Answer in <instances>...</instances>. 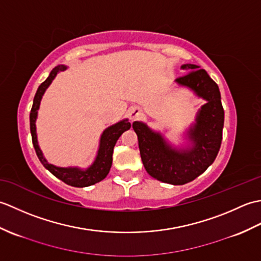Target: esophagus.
<instances>
[{
	"label": "esophagus",
	"instance_id": "34e87169",
	"mask_svg": "<svg viewBox=\"0 0 261 261\" xmlns=\"http://www.w3.org/2000/svg\"><path fill=\"white\" fill-rule=\"evenodd\" d=\"M140 114H141V110L139 108H132L129 110V116L132 121L136 120L137 118H139Z\"/></svg>",
	"mask_w": 261,
	"mask_h": 261
}]
</instances>
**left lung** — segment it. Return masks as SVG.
Returning a JSON list of instances; mask_svg holds the SVG:
<instances>
[{
    "label": "left lung",
    "mask_w": 261,
    "mask_h": 261,
    "mask_svg": "<svg viewBox=\"0 0 261 261\" xmlns=\"http://www.w3.org/2000/svg\"><path fill=\"white\" fill-rule=\"evenodd\" d=\"M187 73L178 77L179 85L192 88L199 97L206 99L196 116V123L188 131L193 147L176 150L160 134L151 131L142 122H134L140 156L147 173L153 178L173 185H184L203 174L212 165L222 142L224 110L219 86L204 69L186 64Z\"/></svg>",
    "instance_id": "1"
}]
</instances>
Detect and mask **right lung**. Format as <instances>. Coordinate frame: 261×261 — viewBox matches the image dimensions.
I'll use <instances>...</instances> for the list:
<instances>
[{
	"mask_svg": "<svg viewBox=\"0 0 261 261\" xmlns=\"http://www.w3.org/2000/svg\"><path fill=\"white\" fill-rule=\"evenodd\" d=\"M65 69L66 66L64 65L55 67L51 70L50 75L48 76V79L43 83H41V85L38 87L35 98H33V104L30 112V131L32 137V143L33 147H35V150L39 160H40L41 164L45 166V168L50 171L54 176H56L57 178L63 180L65 184L67 185L74 187H86L96 184V182L103 180L105 177H107L111 166H112V154L115 143L124 131L130 129L131 123L127 120H123L119 122V123L108 127V129L103 132V135L101 137V142H99L97 157L94 164L86 170H81L79 168L71 167L62 168L56 167V166H54L51 164H48L45 157H43L40 148L38 146L36 134V119L43 93L47 90V87L51 84L53 80L56 77L58 71Z\"/></svg>",
	"mask_w": 261,
	"mask_h": 261,
	"instance_id": "add662e5",
	"label": "right lung"
}]
</instances>
